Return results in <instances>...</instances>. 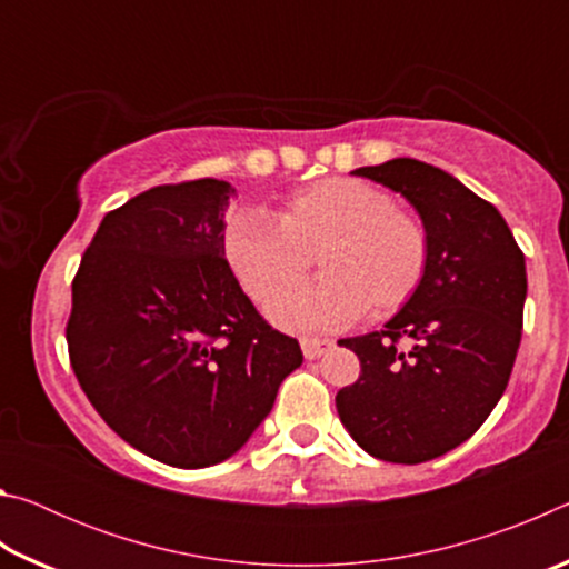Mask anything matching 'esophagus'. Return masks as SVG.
I'll list each match as a JSON object with an SVG mask.
<instances>
[{
  "label": "esophagus",
  "mask_w": 569,
  "mask_h": 569,
  "mask_svg": "<svg viewBox=\"0 0 569 569\" xmlns=\"http://www.w3.org/2000/svg\"><path fill=\"white\" fill-rule=\"evenodd\" d=\"M333 346V341L329 339H301V349H303V356L306 359H319L321 353H326Z\"/></svg>",
  "instance_id": "obj_1"
}]
</instances>
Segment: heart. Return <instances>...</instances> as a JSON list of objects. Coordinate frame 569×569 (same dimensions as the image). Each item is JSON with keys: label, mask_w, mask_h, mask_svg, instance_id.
I'll return each instance as SVG.
<instances>
[{"label": "heart", "mask_w": 569, "mask_h": 569, "mask_svg": "<svg viewBox=\"0 0 569 569\" xmlns=\"http://www.w3.org/2000/svg\"><path fill=\"white\" fill-rule=\"evenodd\" d=\"M223 250L230 271L258 303L300 280L317 256L319 282L278 299L271 321L293 331L341 329L407 306L429 268V236L417 216L393 206L359 178H323L288 196L273 220L240 210L228 220Z\"/></svg>", "instance_id": "1"}]
</instances>
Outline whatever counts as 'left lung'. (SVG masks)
<instances>
[{
  "label": "left lung",
  "mask_w": 569,
  "mask_h": 569,
  "mask_svg": "<svg viewBox=\"0 0 569 569\" xmlns=\"http://www.w3.org/2000/svg\"><path fill=\"white\" fill-rule=\"evenodd\" d=\"M353 176L409 200L427 228L429 268L381 331L339 341L361 373L336 409L371 457L421 465L467 441L502 399L522 339L525 253L499 210L445 170L393 158Z\"/></svg>",
  "instance_id": "8db88e82"
}]
</instances>
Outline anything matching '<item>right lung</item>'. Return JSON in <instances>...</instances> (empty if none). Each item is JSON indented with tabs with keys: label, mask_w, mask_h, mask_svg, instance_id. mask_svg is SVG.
<instances>
[{
	"label": "right lung",
	"mask_w": 569,
	"mask_h": 569,
	"mask_svg": "<svg viewBox=\"0 0 569 569\" xmlns=\"http://www.w3.org/2000/svg\"><path fill=\"white\" fill-rule=\"evenodd\" d=\"M233 196L213 178L140 192L102 218L72 281L82 391L114 435L180 469L233 457L303 361L226 261Z\"/></svg>",
	"instance_id": "add662e5"
}]
</instances>
